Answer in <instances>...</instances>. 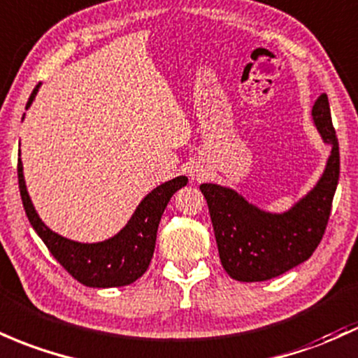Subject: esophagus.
Instances as JSON below:
<instances>
[{
  "label": "esophagus",
  "mask_w": 358,
  "mask_h": 358,
  "mask_svg": "<svg viewBox=\"0 0 358 358\" xmlns=\"http://www.w3.org/2000/svg\"><path fill=\"white\" fill-rule=\"evenodd\" d=\"M188 175H190L192 180H197V182H200V180L207 178L209 170H207V166L202 163V161H194V163L188 166Z\"/></svg>",
  "instance_id": "1"
}]
</instances>
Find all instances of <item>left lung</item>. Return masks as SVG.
I'll use <instances>...</instances> for the list:
<instances>
[{
    "label": "left lung",
    "mask_w": 358,
    "mask_h": 358,
    "mask_svg": "<svg viewBox=\"0 0 358 358\" xmlns=\"http://www.w3.org/2000/svg\"><path fill=\"white\" fill-rule=\"evenodd\" d=\"M311 113L331 152L313 190L289 210H263L233 188L200 185L209 206L219 258L234 280L263 282L289 272L308 260L323 238L340 178V149L326 93L314 101Z\"/></svg>",
    "instance_id": "obj_1"
}]
</instances>
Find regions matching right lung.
Listing matches in <instances>:
<instances>
[{
  "mask_svg": "<svg viewBox=\"0 0 358 358\" xmlns=\"http://www.w3.org/2000/svg\"><path fill=\"white\" fill-rule=\"evenodd\" d=\"M38 88H41V83L34 88L32 95L27 101V108L32 105ZM187 182V176H176L149 192L146 197L141 200L129 222L115 236L98 243H80L54 233L42 222L27 192L23 164L18 158L20 195H22L23 209L35 233L41 236L52 257L68 270V273L86 287L95 289L129 285L146 272L155 253L156 233H158L161 215L173 194L185 187Z\"/></svg>",
  "mask_w": 358,
  "mask_h": 358,
  "instance_id": "add662e5",
  "label": "right lung"
}]
</instances>
